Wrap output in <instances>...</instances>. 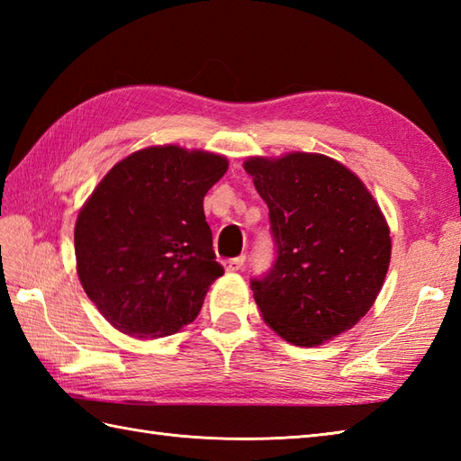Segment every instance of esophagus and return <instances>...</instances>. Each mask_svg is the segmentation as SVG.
Here are the masks:
<instances>
[{"instance_id":"esophagus-1","label":"esophagus","mask_w":461,"mask_h":461,"mask_svg":"<svg viewBox=\"0 0 461 461\" xmlns=\"http://www.w3.org/2000/svg\"><path fill=\"white\" fill-rule=\"evenodd\" d=\"M243 266H246V256H240V258L223 261L225 271H240V269H243Z\"/></svg>"}]
</instances>
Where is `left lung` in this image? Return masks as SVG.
<instances>
[{"label": "left lung", "instance_id": "1", "mask_svg": "<svg viewBox=\"0 0 461 461\" xmlns=\"http://www.w3.org/2000/svg\"><path fill=\"white\" fill-rule=\"evenodd\" d=\"M243 168L267 203L277 259L253 279L263 321L297 347H319L375 305L390 266V230L347 166L315 152L251 156Z\"/></svg>", "mask_w": 461, "mask_h": 461}]
</instances>
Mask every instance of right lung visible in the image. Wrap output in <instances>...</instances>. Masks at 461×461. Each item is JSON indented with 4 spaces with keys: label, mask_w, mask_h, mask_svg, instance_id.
I'll return each instance as SVG.
<instances>
[{
    "label": "right lung",
    "mask_w": 461,
    "mask_h": 461,
    "mask_svg": "<svg viewBox=\"0 0 461 461\" xmlns=\"http://www.w3.org/2000/svg\"><path fill=\"white\" fill-rule=\"evenodd\" d=\"M228 158L182 146H149L116 162L77 215V273L114 329L158 339L188 325L212 283L215 261L203 195Z\"/></svg>",
    "instance_id": "1"
}]
</instances>
